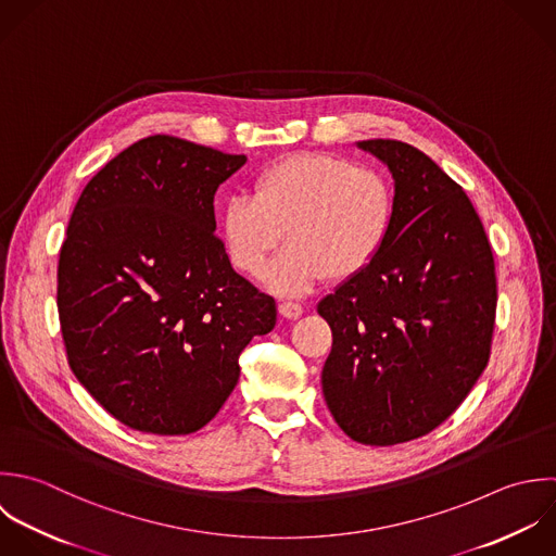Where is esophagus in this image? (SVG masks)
Returning a JSON list of instances; mask_svg holds the SVG:
<instances>
[{
    "mask_svg": "<svg viewBox=\"0 0 556 556\" xmlns=\"http://www.w3.org/2000/svg\"><path fill=\"white\" fill-rule=\"evenodd\" d=\"M279 314L286 318H299L303 314V307H301V303H294V301H281Z\"/></svg>",
    "mask_w": 556,
    "mask_h": 556,
    "instance_id": "1",
    "label": "esophagus"
}]
</instances>
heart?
<instances>
[{
	"label": "heart",
	"instance_id": "heart-1",
	"mask_svg": "<svg viewBox=\"0 0 556 556\" xmlns=\"http://www.w3.org/2000/svg\"><path fill=\"white\" fill-rule=\"evenodd\" d=\"M394 220V188L370 166L301 151L264 166L251 194L223 207V236L238 270L260 277L288 240L270 283L299 292L325 277L344 281L383 251ZM287 233L283 235L282 231Z\"/></svg>",
	"mask_w": 556,
	"mask_h": 556
}]
</instances>
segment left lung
Segmentation results:
<instances>
[{"label": "left lung", "instance_id": "left-lung-1", "mask_svg": "<svg viewBox=\"0 0 556 556\" xmlns=\"http://www.w3.org/2000/svg\"><path fill=\"white\" fill-rule=\"evenodd\" d=\"M394 177L379 257L318 303L333 333L323 392L338 427L366 446L418 440L483 375L496 323V266L464 192L420 149L364 140Z\"/></svg>", "mask_w": 556, "mask_h": 556}]
</instances>
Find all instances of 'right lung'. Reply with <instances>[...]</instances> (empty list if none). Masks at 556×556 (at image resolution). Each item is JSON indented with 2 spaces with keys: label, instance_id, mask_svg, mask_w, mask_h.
Segmentation results:
<instances>
[{
  "label": "right lung",
  "instance_id": "add662e5",
  "mask_svg": "<svg viewBox=\"0 0 556 556\" xmlns=\"http://www.w3.org/2000/svg\"><path fill=\"white\" fill-rule=\"evenodd\" d=\"M247 155L155 134L81 190L58 260V318L77 381L118 422L188 435L225 405L240 353L277 323L214 233V194Z\"/></svg>",
  "mask_w": 556,
  "mask_h": 556
}]
</instances>
